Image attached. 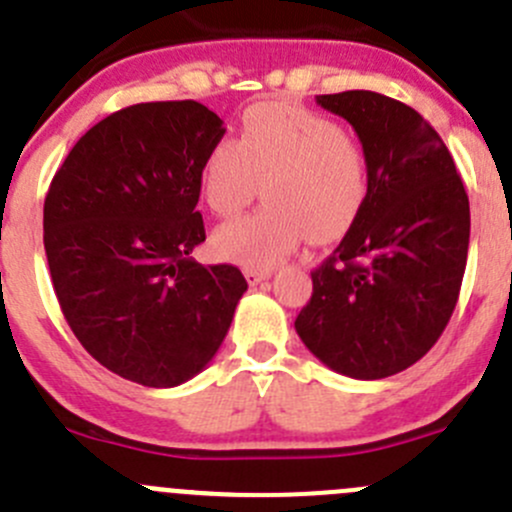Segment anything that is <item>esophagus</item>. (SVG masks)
<instances>
[{"label":"esophagus","instance_id":"34e87169","mask_svg":"<svg viewBox=\"0 0 512 512\" xmlns=\"http://www.w3.org/2000/svg\"><path fill=\"white\" fill-rule=\"evenodd\" d=\"M272 275V270H267V267H247L245 270V277L247 282H252V285H257V282L267 280V277Z\"/></svg>","mask_w":512,"mask_h":512}]
</instances>
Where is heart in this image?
<instances>
[{
    "mask_svg": "<svg viewBox=\"0 0 512 512\" xmlns=\"http://www.w3.org/2000/svg\"><path fill=\"white\" fill-rule=\"evenodd\" d=\"M265 195L250 218L215 232V250L247 267H272L304 237H342L369 195V158L354 133L332 118L285 103H260L242 116L240 141L223 138L203 160L200 188L220 218L242 213Z\"/></svg>",
    "mask_w": 512,
    "mask_h": 512,
    "instance_id": "heart-1",
    "label": "heart"
}]
</instances>
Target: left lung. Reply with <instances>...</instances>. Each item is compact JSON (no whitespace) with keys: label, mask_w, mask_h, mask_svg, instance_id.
<instances>
[{"label":"left lung","mask_w":512,"mask_h":512,"mask_svg":"<svg viewBox=\"0 0 512 512\" xmlns=\"http://www.w3.org/2000/svg\"><path fill=\"white\" fill-rule=\"evenodd\" d=\"M347 118L369 158V195L337 250L312 272L299 339L352 379L416 364L446 329L468 260L471 208L431 123L374 91L317 96Z\"/></svg>","instance_id":"left-lung-1"}]
</instances>
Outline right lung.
I'll use <instances>...</instances> for the list:
<instances>
[{
    "label": "right lung",
    "instance_id": "add662e5",
    "mask_svg": "<svg viewBox=\"0 0 512 512\" xmlns=\"http://www.w3.org/2000/svg\"><path fill=\"white\" fill-rule=\"evenodd\" d=\"M198 101L121 108L79 138L44 200L51 285L98 364L168 389L208 366L247 289L232 265H200V173L223 138Z\"/></svg>",
    "mask_w": 512,
    "mask_h": 512
}]
</instances>
